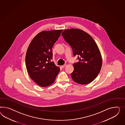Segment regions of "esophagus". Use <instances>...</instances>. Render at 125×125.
<instances>
[{
    "label": "esophagus",
    "mask_w": 125,
    "mask_h": 125,
    "mask_svg": "<svg viewBox=\"0 0 125 125\" xmlns=\"http://www.w3.org/2000/svg\"><path fill=\"white\" fill-rule=\"evenodd\" d=\"M65 65H66V64H64V65H61V67L62 68H64V67L65 66Z\"/></svg>",
    "instance_id": "obj_1"
}]
</instances>
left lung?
Wrapping results in <instances>:
<instances>
[{"instance_id":"left-lung-1","label":"left lung","mask_w":125,"mask_h":125,"mask_svg":"<svg viewBox=\"0 0 125 125\" xmlns=\"http://www.w3.org/2000/svg\"><path fill=\"white\" fill-rule=\"evenodd\" d=\"M62 36L71 45L73 55H78L79 62L73 64L72 80L78 84H85L94 81L100 73L102 57L98 46L90 35L78 29L64 30Z\"/></svg>"}]
</instances>
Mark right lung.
<instances>
[{
    "label": "right lung",
    "instance_id": "right-lung-1",
    "mask_svg": "<svg viewBox=\"0 0 125 125\" xmlns=\"http://www.w3.org/2000/svg\"><path fill=\"white\" fill-rule=\"evenodd\" d=\"M63 30L43 31L37 34L28 48L25 64L31 78L41 87L52 84L60 69L52 59V48Z\"/></svg>",
    "mask_w": 125,
    "mask_h": 125
}]
</instances>
